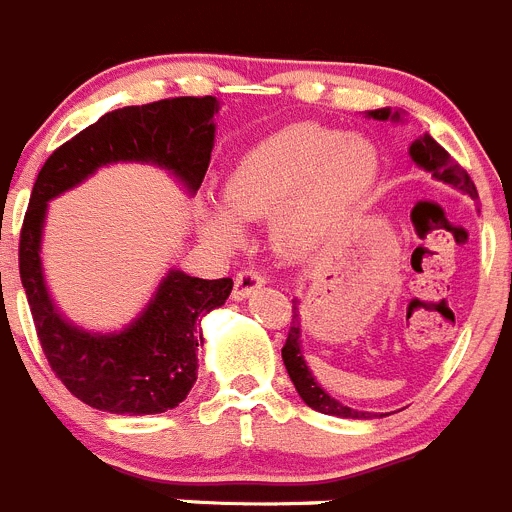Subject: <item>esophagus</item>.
Here are the masks:
<instances>
[{"label":"esophagus","instance_id":"esophagus-1","mask_svg":"<svg viewBox=\"0 0 512 512\" xmlns=\"http://www.w3.org/2000/svg\"><path fill=\"white\" fill-rule=\"evenodd\" d=\"M266 284L264 274H259V271L253 269H246V271H238L236 279H233V299H246L251 297L256 289H261Z\"/></svg>","mask_w":512,"mask_h":512}]
</instances>
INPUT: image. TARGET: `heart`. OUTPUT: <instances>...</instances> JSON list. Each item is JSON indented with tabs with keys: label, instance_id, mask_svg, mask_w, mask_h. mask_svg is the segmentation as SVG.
Returning <instances> with one entry per match:
<instances>
[{
	"label": "heart",
	"instance_id": "b5f03b06",
	"mask_svg": "<svg viewBox=\"0 0 512 512\" xmlns=\"http://www.w3.org/2000/svg\"><path fill=\"white\" fill-rule=\"evenodd\" d=\"M378 175V149L358 134L299 124L276 131L236 164L225 185V208L205 210V231L233 248L243 241L238 220L271 218V243L302 259L337 233Z\"/></svg>",
	"mask_w": 512,
	"mask_h": 512
}]
</instances>
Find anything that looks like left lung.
Masks as SVG:
<instances>
[{
	"label": "left lung",
	"instance_id": "obj_1",
	"mask_svg": "<svg viewBox=\"0 0 512 512\" xmlns=\"http://www.w3.org/2000/svg\"><path fill=\"white\" fill-rule=\"evenodd\" d=\"M368 116H373V119H378V121L398 119V114H391L388 109L370 111ZM411 159H414L419 167H424L426 172H431V175L437 177V180L449 182V185H454V187H459V190L467 192L470 198H477V187H475V182L470 180V175H467V172L459 167V162H454L452 154H449L444 147H439V144L434 142L429 134H424V137L416 139V142L411 144ZM292 312H294L292 327H289L287 342H284V348H281V358H284L289 378H292L294 388H297V393L302 396V401L307 403L309 409L320 411V414L342 416V419H370V416L363 414V411H355V409H350V406H342L337 398H332L330 393L322 391L320 383L314 381V375L309 373L307 363H304L302 348H299V337H302V332H299L297 307H294Z\"/></svg>",
	"mask_w": 512,
	"mask_h": 512
}]
</instances>
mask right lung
Segmentation results:
<instances>
[{"label": "right lung", "mask_w": 512, "mask_h": 512, "mask_svg": "<svg viewBox=\"0 0 512 512\" xmlns=\"http://www.w3.org/2000/svg\"><path fill=\"white\" fill-rule=\"evenodd\" d=\"M213 96H180L124 106L55 149L32 187L20 231V279L42 353L63 386L109 414H162L180 406L198 381L200 320L225 304L233 279H198L172 269L126 330L91 335L65 322L50 302L40 266L48 200L109 162H154L195 192L213 152Z\"/></svg>", "instance_id": "obj_1"}]
</instances>
